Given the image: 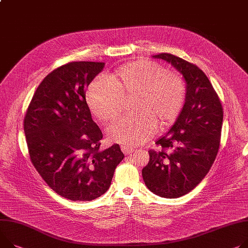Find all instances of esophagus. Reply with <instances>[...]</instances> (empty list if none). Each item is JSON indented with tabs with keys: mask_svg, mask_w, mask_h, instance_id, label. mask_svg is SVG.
I'll list each match as a JSON object with an SVG mask.
<instances>
[{
	"mask_svg": "<svg viewBox=\"0 0 248 248\" xmlns=\"http://www.w3.org/2000/svg\"><path fill=\"white\" fill-rule=\"evenodd\" d=\"M121 150H122V152H123V153H124L125 155H130V154L133 153V152L135 151L134 148L127 147V146H121Z\"/></svg>",
	"mask_w": 248,
	"mask_h": 248,
	"instance_id": "obj_1",
	"label": "esophagus"
}]
</instances>
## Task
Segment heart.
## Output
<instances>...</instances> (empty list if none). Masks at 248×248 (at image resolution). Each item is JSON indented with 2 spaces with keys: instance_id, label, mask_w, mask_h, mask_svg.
<instances>
[{
  "instance_id": "obj_1",
  "label": "heart",
  "mask_w": 248,
  "mask_h": 248,
  "mask_svg": "<svg viewBox=\"0 0 248 248\" xmlns=\"http://www.w3.org/2000/svg\"><path fill=\"white\" fill-rule=\"evenodd\" d=\"M106 79L94 80L87 89L86 103L92 115L109 122L121 112L123 98L137 97L134 116L121 117L107 131L110 141L137 146L148 141L159 128L172 126L181 114L186 85L181 75L154 62L140 61L125 64Z\"/></svg>"
}]
</instances>
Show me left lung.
<instances>
[{
    "label": "left lung",
    "mask_w": 248,
    "mask_h": 248,
    "mask_svg": "<svg viewBox=\"0 0 248 248\" xmlns=\"http://www.w3.org/2000/svg\"><path fill=\"white\" fill-rule=\"evenodd\" d=\"M161 59L180 71L186 81L184 108L167 135L150 150V161L142 176L147 187L157 196L180 198L195 188L206 176L217 155L223 119L220 100L204 72L170 53Z\"/></svg>",
    "instance_id": "8db88e82"
}]
</instances>
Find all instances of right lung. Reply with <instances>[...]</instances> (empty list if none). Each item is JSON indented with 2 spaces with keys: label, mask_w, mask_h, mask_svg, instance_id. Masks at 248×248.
I'll use <instances>...</instances> for the list:
<instances>
[{
  "label": "right lung",
  "mask_w": 248,
  "mask_h": 248,
  "mask_svg": "<svg viewBox=\"0 0 248 248\" xmlns=\"http://www.w3.org/2000/svg\"><path fill=\"white\" fill-rule=\"evenodd\" d=\"M104 62H68L36 88L24 119L31 161L47 186L67 200L92 201L107 192L124 154L118 144L100 151L85 89Z\"/></svg>",
  "instance_id": "obj_1"
}]
</instances>
